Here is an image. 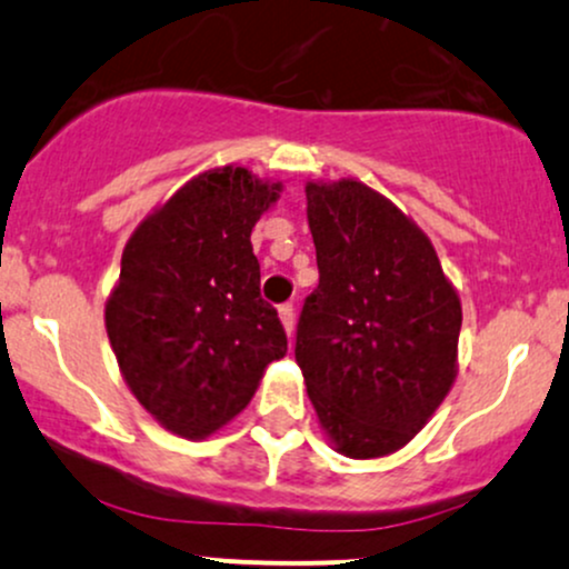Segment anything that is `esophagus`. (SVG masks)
<instances>
[{
    "instance_id": "obj_1",
    "label": "esophagus",
    "mask_w": 569,
    "mask_h": 569,
    "mask_svg": "<svg viewBox=\"0 0 569 569\" xmlns=\"http://www.w3.org/2000/svg\"><path fill=\"white\" fill-rule=\"evenodd\" d=\"M278 316H280V323H283L286 335L291 337L293 335V326H297V312H293V305H280Z\"/></svg>"
}]
</instances>
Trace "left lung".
Masks as SVG:
<instances>
[{"mask_svg": "<svg viewBox=\"0 0 569 569\" xmlns=\"http://www.w3.org/2000/svg\"><path fill=\"white\" fill-rule=\"evenodd\" d=\"M305 192L321 280L293 356L337 452L385 457L452 388L460 297L428 234L380 192L356 179L310 181Z\"/></svg>", "mask_w": 569, "mask_h": 569, "instance_id": "obj_1", "label": "left lung"}]
</instances>
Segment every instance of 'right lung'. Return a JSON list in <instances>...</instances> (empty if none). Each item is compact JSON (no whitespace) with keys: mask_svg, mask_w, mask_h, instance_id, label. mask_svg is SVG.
Wrapping results in <instances>:
<instances>
[{"mask_svg":"<svg viewBox=\"0 0 569 569\" xmlns=\"http://www.w3.org/2000/svg\"><path fill=\"white\" fill-rule=\"evenodd\" d=\"M278 194L248 168H213L154 208L122 251L109 342L130 393L181 439L227 426L289 350L251 246Z\"/></svg>","mask_w":569,"mask_h":569,"instance_id":"right-lung-1","label":"right lung"}]
</instances>
